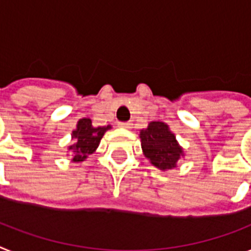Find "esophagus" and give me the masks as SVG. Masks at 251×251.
Wrapping results in <instances>:
<instances>
[{
  "mask_svg": "<svg viewBox=\"0 0 251 251\" xmlns=\"http://www.w3.org/2000/svg\"><path fill=\"white\" fill-rule=\"evenodd\" d=\"M119 126L122 129H131L132 124L131 122H119Z\"/></svg>",
  "mask_w": 251,
  "mask_h": 251,
  "instance_id": "1",
  "label": "esophagus"
}]
</instances>
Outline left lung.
Instances as JSON below:
<instances>
[{"instance_id":"8db88e82","label":"left lung","mask_w":251,"mask_h":251,"mask_svg":"<svg viewBox=\"0 0 251 251\" xmlns=\"http://www.w3.org/2000/svg\"><path fill=\"white\" fill-rule=\"evenodd\" d=\"M140 142L144 156L164 172L176 168V162L183 157V148L165 122H150L147 129L140 130Z\"/></svg>"}]
</instances>
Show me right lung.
Wrapping results in <instances>:
<instances>
[{
    "label": "right lung",
    "mask_w": 251,
    "mask_h": 251,
    "mask_svg": "<svg viewBox=\"0 0 251 251\" xmlns=\"http://www.w3.org/2000/svg\"><path fill=\"white\" fill-rule=\"evenodd\" d=\"M111 125L94 127L90 119H81L77 122L76 130L72 131V139L75 144L69 146L68 150L72 151L73 162H81L87 158V156L97 151L101 138Z\"/></svg>",
    "instance_id": "add662e5"
}]
</instances>
